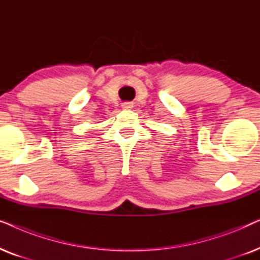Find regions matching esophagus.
I'll use <instances>...</instances> for the list:
<instances>
[{
	"instance_id": "esophagus-1",
	"label": "esophagus",
	"mask_w": 260,
	"mask_h": 260,
	"mask_svg": "<svg viewBox=\"0 0 260 260\" xmlns=\"http://www.w3.org/2000/svg\"><path fill=\"white\" fill-rule=\"evenodd\" d=\"M122 108L125 109V110L133 109L134 108V104L131 102H124V103H122Z\"/></svg>"
}]
</instances>
